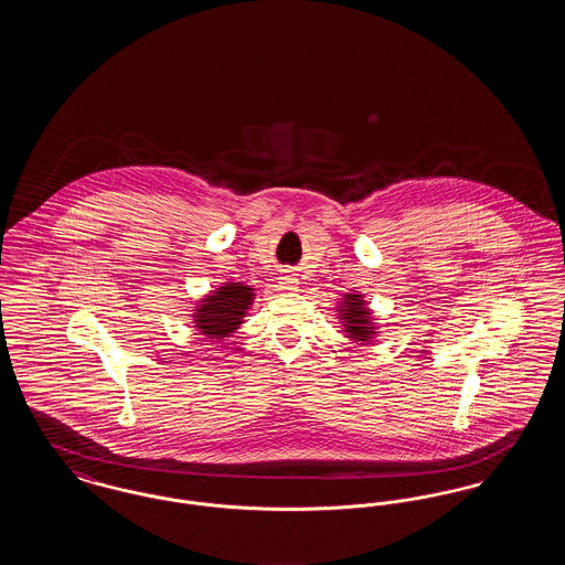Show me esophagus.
<instances>
[{
	"label": "esophagus",
	"mask_w": 565,
	"mask_h": 565,
	"mask_svg": "<svg viewBox=\"0 0 565 565\" xmlns=\"http://www.w3.org/2000/svg\"><path fill=\"white\" fill-rule=\"evenodd\" d=\"M279 286H281V290H286V292H295L296 288H298V279H296L295 273H284V275L279 277Z\"/></svg>",
	"instance_id": "34e87169"
}]
</instances>
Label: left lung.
Masks as SVG:
<instances>
[{
    "mask_svg": "<svg viewBox=\"0 0 565 565\" xmlns=\"http://www.w3.org/2000/svg\"><path fill=\"white\" fill-rule=\"evenodd\" d=\"M341 318H343V328L350 334L351 341L355 343H369L375 334L373 328V318L371 311L364 307L362 295H348L341 309H339Z\"/></svg>",
    "mask_w": 565,
    "mask_h": 565,
    "instance_id": "obj_1",
    "label": "left lung"
}]
</instances>
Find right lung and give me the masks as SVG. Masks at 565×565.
<instances>
[{"mask_svg": "<svg viewBox=\"0 0 565 565\" xmlns=\"http://www.w3.org/2000/svg\"><path fill=\"white\" fill-rule=\"evenodd\" d=\"M252 298L254 288L243 286L239 281L220 286L214 295L203 298L194 309V328H199L201 334L210 339L231 337V332H235L239 323H243V316L252 305Z\"/></svg>", "mask_w": 565, "mask_h": 565, "instance_id": "right-lung-1", "label": "right lung"}]
</instances>
